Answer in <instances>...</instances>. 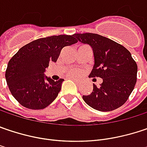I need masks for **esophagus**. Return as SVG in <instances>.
<instances>
[{
    "instance_id": "obj_1",
    "label": "esophagus",
    "mask_w": 147,
    "mask_h": 147,
    "mask_svg": "<svg viewBox=\"0 0 147 147\" xmlns=\"http://www.w3.org/2000/svg\"><path fill=\"white\" fill-rule=\"evenodd\" d=\"M70 79H71V80H72L73 82H76V83H79V82H80L79 80H77V79H75V78H70Z\"/></svg>"
}]
</instances>
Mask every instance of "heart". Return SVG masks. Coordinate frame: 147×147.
I'll list each match as a JSON object with an SVG mask.
<instances>
[{"mask_svg":"<svg viewBox=\"0 0 147 147\" xmlns=\"http://www.w3.org/2000/svg\"><path fill=\"white\" fill-rule=\"evenodd\" d=\"M82 72V71L78 68H71L68 72H67V76L70 77H76L78 76Z\"/></svg>","mask_w":147,"mask_h":147,"instance_id":"obj_1","label":"heart"}]
</instances>
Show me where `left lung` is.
Returning a JSON list of instances; mask_svg holds the SVG:
<instances>
[{"mask_svg":"<svg viewBox=\"0 0 147 147\" xmlns=\"http://www.w3.org/2000/svg\"><path fill=\"white\" fill-rule=\"evenodd\" d=\"M74 36L92 49L94 65L90 76L102 78L99 86L93 84L91 94L82 96L85 102L100 111H111L121 107L136 82L137 65L130 51L98 34L78 33Z\"/></svg>","mask_w":147,"mask_h":147,"instance_id":"left-lung-1","label":"left lung"}]
</instances>
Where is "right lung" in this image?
<instances>
[{"mask_svg": "<svg viewBox=\"0 0 147 147\" xmlns=\"http://www.w3.org/2000/svg\"><path fill=\"white\" fill-rule=\"evenodd\" d=\"M77 42L74 35L52 36L22 47L9 61L5 80L11 95L23 107L40 110L58 96L63 79L55 82L45 75L49 62H56L62 48Z\"/></svg>", "mask_w": 147, "mask_h": 147, "instance_id": "1", "label": "right lung"}]
</instances>
